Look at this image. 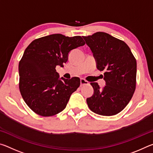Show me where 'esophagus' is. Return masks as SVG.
<instances>
[{
	"label": "esophagus",
	"instance_id": "1",
	"mask_svg": "<svg viewBox=\"0 0 153 153\" xmlns=\"http://www.w3.org/2000/svg\"><path fill=\"white\" fill-rule=\"evenodd\" d=\"M88 84H89L88 82L86 81V80H85L84 79L82 78L81 79H80V86H84V85H88Z\"/></svg>",
	"mask_w": 153,
	"mask_h": 153
}]
</instances>
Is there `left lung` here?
<instances>
[{"label": "left lung", "instance_id": "obj_1", "mask_svg": "<svg viewBox=\"0 0 153 153\" xmlns=\"http://www.w3.org/2000/svg\"><path fill=\"white\" fill-rule=\"evenodd\" d=\"M89 46L98 70L105 71V86L90 83L94 94L86 102L93 112L111 116L121 112L132 98L136 89V60L122 40L107 33L83 36Z\"/></svg>", "mask_w": 153, "mask_h": 153}]
</instances>
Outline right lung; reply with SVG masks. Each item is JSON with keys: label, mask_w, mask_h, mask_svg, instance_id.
Masks as SVG:
<instances>
[{"label": "right lung", "mask_w": 153, "mask_h": 153, "mask_svg": "<svg viewBox=\"0 0 153 153\" xmlns=\"http://www.w3.org/2000/svg\"><path fill=\"white\" fill-rule=\"evenodd\" d=\"M85 42L79 36L55 33L36 39L24 51L19 63V90L33 112L44 117L61 112L80 85L79 77H59L56 66L63 67L69 52Z\"/></svg>", "instance_id": "1"}]
</instances>
